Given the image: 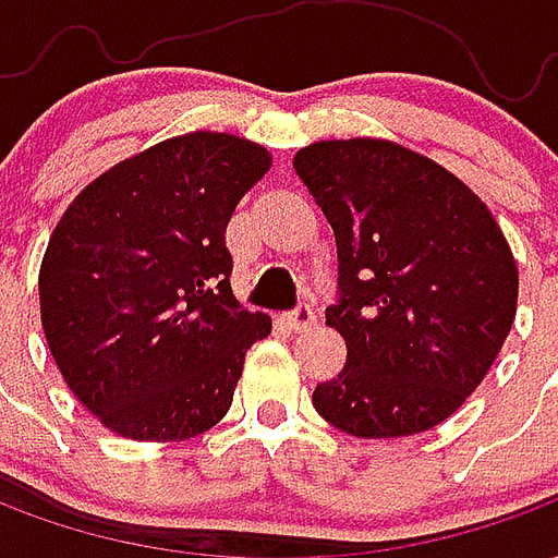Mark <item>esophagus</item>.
<instances>
[{
	"instance_id": "esophagus-1",
	"label": "esophagus",
	"mask_w": 558,
	"mask_h": 558,
	"mask_svg": "<svg viewBox=\"0 0 558 558\" xmlns=\"http://www.w3.org/2000/svg\"><path fill=\"white\" fill-rule=\"evenodd\" d=\"M314 307L311 304H299L295 311H290V314L283 316V323H287V328L290 331H307V328L314 326Z\"/></svg>"
}]
</instances>
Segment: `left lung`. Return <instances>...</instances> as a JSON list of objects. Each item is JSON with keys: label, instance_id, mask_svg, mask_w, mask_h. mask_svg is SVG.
Instances as JSON below:
<instances>
[{"label": "left lung", "instance_id": "left-lung-1", "mask_svg": "<svg viewBox=\"0 0 558 558\" xmlns=\"http://www.w3.org/2000/svg\"><path fill=\"white\" fill-rule=\"evenodd\" d=\"M292 167L335 230L326 326L347 364L316 412L362 439L442 424L481 386L517 314V266L490 208L457 175L388 140H323Z\"/></svg>", "mask_w": 558, "mask_h": 558}]
</instances>
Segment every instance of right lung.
Returning a JSON list of instances; mask_svg holds the SVG:
<instances>
[{"label": "right lung", "mask_w": 558, "mask_h": 558, "mask_svg": "<svg viewBox=\"0 0 558 558\" xmlns=\"http://www.w3.org/2000/svg\"><path fill=\"white\" fill-rule=\"evenodd\" d=\"M271 167L263 146L196 131L116 163L56 223L41 326L74 398L140 442H182L232 403L271 331L230 287L227 223Z\"/></svg>", "instance_id": "right-lung-1"}]
</instances>
